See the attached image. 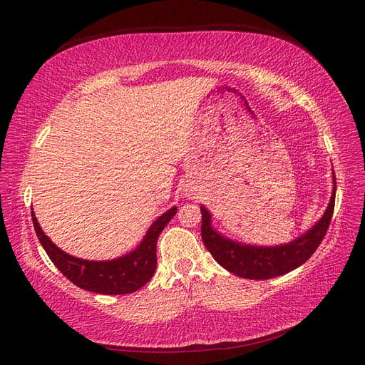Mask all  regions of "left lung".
<instances>
[{
  "mask_svg": "<svg viewBox=\"0 0 365 365\" xmlns=\"http://www.w3.org/2000/svg\"><path fill=\"white\" fill-rule=\"evenodd\" d=\"M335 193L336 180L334 173V192L323 217L303 236L297 237L289 244L277 247L244 245L224 237L216 230H213L212 215L208 213V210L204 205H201L202 242L220 267L239 275V277L251 280L279 277V275H283L303 264L322 244L330 225V219H332L334 215Z\"/></svg>",
  "mask_w": 365,
  "mask_h": 365,
  "instance_id": "1",
  "label": "left lung"
}]
</instances>
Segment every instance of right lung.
Listing matches in <instances>:
<instances>
[{"label": "right lung", "instance_id": "1", "mask_svg": "<svg viewBox=\"0 0 365 365\" xmlns=\"http://www.w3.org/2000/svg\"><path fill=\"white\" fill-rule=\"evenodd\" d=\"M33 210V208H31ZM176 207L168 210L153 222L141 244L129 254L114 260H83L70 256L58 248L38 224L35 213L31 212L33 227L41 245L46 250L50 260L56 268L76 286L105 295L130 294L145 286L157 269V240L164 227L175 216Z\"/></svg>", "mask_w": 365, "mask_h": 365}]
</instances>
